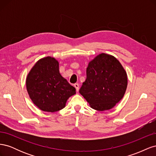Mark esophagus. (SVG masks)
Here are the masks:
<instances>
[{"instance_id": "obj_1", "label": "esophagus", "mask_w": 156, "mask_h": 156, "mask_svg": "<svg viewBox=\"0 0 156 156\" xmlns=\"http://www.w3.org/2000/svg\"><path fill=\"white\" fill-rule=\"evenodd\" d=\"M74 87H75V88H76V91L78 92L79 90V84H78V83L74 84Z\"/></svg>"}]
</instances>
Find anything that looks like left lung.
I'll return each mask as SVG.
<instances>
[{
	"label": "left lung",
	"instance_id": "obj_1",
	"mask_svg": "<svg viewBox=\"0 0 156 156\" xmlns=\"http://www.w3.org/2000/svg\"><path fill=\"white\" fill-rule=\"evenodd\" d=\"M127 86V75L114 56L101 53L90 60L87 68V79L79 93L94 109H111L123 98Z\"/></svg>",
	"mask_w": 156,
	"mask_h": 156
}]
</instances>
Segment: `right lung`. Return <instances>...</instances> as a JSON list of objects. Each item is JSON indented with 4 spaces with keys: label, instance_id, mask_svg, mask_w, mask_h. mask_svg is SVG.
Returning a JSON list of instances; mask_svg holds the SVG:
<instances>
[{
    "label": "right lung",
    "instance_id": "right-lung-1",
    "mask_svg": "<svg viewBox=\"0 0 156 156\" xmlns=\"http://www.w3.org/2000/svg\"><path fill=\"white\" fill-rule=\"evenodd\" d=\"M27 90L33 103L40 110L55 112L66 107L75 88L60 75L58 61L51 56L36 62L26 79Z\"/></svg>",
    "mask_w": 156,
    "mask_h": 156
}]
</instances>
